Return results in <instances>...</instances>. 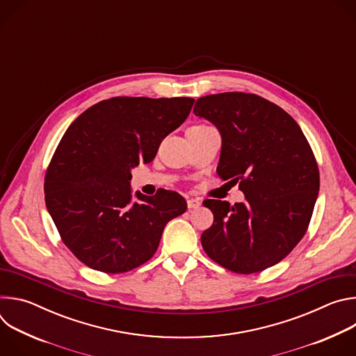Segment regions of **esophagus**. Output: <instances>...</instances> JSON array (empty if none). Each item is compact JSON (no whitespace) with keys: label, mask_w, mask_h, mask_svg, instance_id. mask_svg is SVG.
<instances>
[{"label":"esophagus","mask_w":356,"mask_h":356,"mask_svg":"<svg viewBox=\"0 0 356 356\" xmlns=\"http://www.w3.org/2000/svg\"><path fill=\"white\" fill-rule=\"evenodd\" d=\"M201 206V201L198 198H188L187 200V207L190 210H194V209H198Z\"/></svg>","instance_id":"obj_1"}]
</instances>
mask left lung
<instances>
[{"mask_svg":"<svg viewBox=\"0 0 356 356\" xmlns=\"http://www.w3.org/2000/svg\"><path fill=\"white\" fill-rule=\"evenodd\" d=\"M193 113L221 134L217 173L243 202L206 200L214 224L202 232L207 255L235 273L262 272L286 258L306 234L320 188L313 150L279 106L246 92L201 97Z\"/></svg>","mask_w":356,"mask_h":356,"instance_id":"obj_1","label":"left lung"}]
</instances>
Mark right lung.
I'll list each match as a JSON object with an SVG mask.
<instances>
[{
	"label": "right lung",
	"mask_w": 356,
	"mask_h": 356,
	"mask_svg": "<svg viewBox=\"0 0 356 356\" xmlns=\"http://www.w3.org/2000/svg\"><path fill=\"white\" fill-rule=\"evenodd\" d=\"M188 97H113L67 128L44 176V201L62 241L94 270L129 272L147 262L166 224L187 210L176 191L131 190V170L155 159L188 117Z\"/></svg>",
	"instance_id": "1"
}]
</instances>
